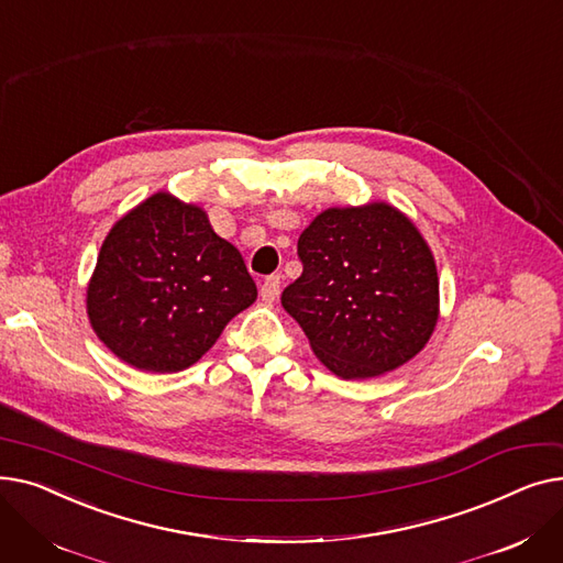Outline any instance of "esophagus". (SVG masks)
Masks as SVG:
<instances>
[{"label":"esophagus","mask_w":563,"mask_h":563,"mask_svg":"<svg viewBox=\"0 0 563 563\" xmlns=\"http://www.w3.org/2000/svg\"><path fill=\"white\" fill-rule=\"evenodd\" d=\"M260 297H262L264 303L278 301V297H280V276L264 278V283H262V287H260Z\"/></svg>","instance_id":"obj_1"}]
</instances>
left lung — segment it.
<instances>
[{
	"instance_id": "8db88e82",
	"label": "left lung",
	"mask_w": 563,
	"mask_h": 563,
	"mask_svg": "<svg viewBox=\"0 0 563 563\" xmlns=\"http://www.w3.org/2000/svg\"><path fill=\"white\" fill-rule=\"evenodd\" d=\"M299 257L303 274L280 301L333 374L372 378L424 349L438 321V272L397 207H331L301 232Z\"/></svg>"
}]
</instances>
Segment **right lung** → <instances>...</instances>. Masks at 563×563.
<instances>
[{
	"label": "right lung",
	"instance_id": "obj_1",
	"mask_svg": "<svg viewBox=\"0 0 563 563\" xmlns=\"http://www.w3.org/2000/svg\"><path fill=\"white\" fill-rule=\"evenodd\" d=\"M257 299L244 257L198 205L159 191L109 230L86 291L96 335L128 365H194Z\"/></svg>",
	"mask_w": 563,
	"mask_h": 563
}]
</instances>
